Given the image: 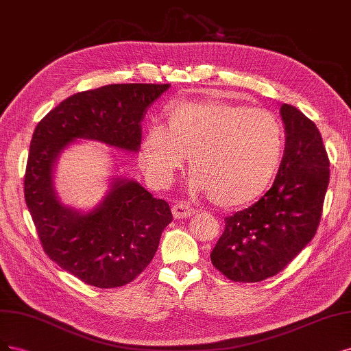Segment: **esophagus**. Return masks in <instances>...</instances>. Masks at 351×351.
Returning <instances> with one entry per match:
<instances>
[{
  "label": "esophagus",
  "instance_id": "esophagus-1",
  "mask_svg": "<svg viewBox=\"0 0 351 351\" xmlns=\"http://www.w3.org/2000/svg\"><path fill=\"white\" fill-rule=\"evenodd\" d=\"M172 213L175 219H186L195 213V208H192L189 204H185V202H178V204L172 207Z\"/></svg>",
  "mask_w": 351,
  "mask_h": 351
}]
</instances>
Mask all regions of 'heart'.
I'll use <instances>...</instances> for the list:
<instances>
[{
    "label": "heart",
    "mask_w": 351,
    "mask_h": 351,
    "mask_svg": "<svg viewBox=\"0 0 351 351\" xmlns=\"http://www.w3.org/2000/svg\"><path fill=\"white\" fill-rule=\"evenodd\" d=\"M188 154L189 188L211 195L214 204L242 207L268 188L282 154L277 117L263 108L226 100L178 104L163 128H147L140 165L160 186L171 184Z\"/></svg>",
    "instance_id": "b5f03b06"
}]
</instances>
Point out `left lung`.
<instances>
[{"label": "left lung", "instance_id": "1", "mask_svg": "<svg viewBox=\"0 0 351 351\" xmlns=\"http://www.w3.org/2000/svg\"><path fill=\"white\" fill-rule=\"evenodd\" d=\"M286 147L277 178L250 208L224 219L211 263L232 281L258 282L285 269L318 229L330 159L313 121L281 105Z\"/></svg>", "mask_w": 351, "mask_h": 351}]
</instances>
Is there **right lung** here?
Listing matches in <instances>:
<instances>
[{
  "mask_svg": "<svg viewBox=\"0 0 351 351\" xmlns=\"http://www.w3.org/2000/svg\"><path fill=\"white\" fill-rule=\"evenodd\" d=\"M167 88L169 84H110L75 93L33 132L25 173L27 208L45 254L86 285L115 289L138 277L173 216L165 199L128 179H115L93 211L66 208L53 191V162L75 138L137 152L147 109Z\"/></svg>",
  "mask_w": 351,
  "mask_h": 351,
  "instance_id": "obj_1",
  "label": "right lung"
}]
</instances>
